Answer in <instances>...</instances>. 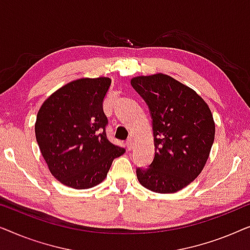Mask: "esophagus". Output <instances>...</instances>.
Returning a JSON list of instances; mask_svg holds the SVG:
<instances>
[{"mask_svg":"<svg viewBox=\"0 0 250 250\" xmlns=\"http://www.w3.org/2000/svg\"><path fill=\"white\" fill-rule=\"evenodd\" d=\"M133 146H134V142H133V139H128L127 141H126V148H127V150H132Z\"/></svg>","mask_w":250,"mask_h":250,"instance_id":"1","label":"esophagus"}]
</instances>
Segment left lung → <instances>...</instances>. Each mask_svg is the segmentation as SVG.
<instances>
[{
    "instance_id": "8db88e82",
    "label": "left lung",
    "mask_w": 250,
    "mask_h": 250,
    "mask_svg": "<svg viewBox=\"0 0 250 250\" xmlns=\"http://www.w3.org/2000/svg\"><path fill=\"white\" fill-rule=\"evenodd\" d=\"M132 86L152 116L155 158L136 169L140 184L157 193H174L204 169L215 139V123L206 101L166 74L136 76Z\"/></svg>"
}]
</instances>
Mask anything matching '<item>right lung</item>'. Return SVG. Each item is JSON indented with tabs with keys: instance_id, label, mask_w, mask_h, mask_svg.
I'll return each mask as SVG.
<instances>
[{
	"instance_id": "obj_1",
	"label": "right lung",
	"mask_w": 250,
	"mask_h": 250,
	"mask_svg": "<svg viewBox=\"0 0 250 250\" xmlns=\"http://www.w3.org/2000/svg\"><path fill=\"white\" fill-rule=\"evenodd\" d=\"M111 78H80L53 92L36 116L35 135L51 174L77 190L100 184L125 149L107 139L102 102Z\"/></svg>"
}]
</instances>
